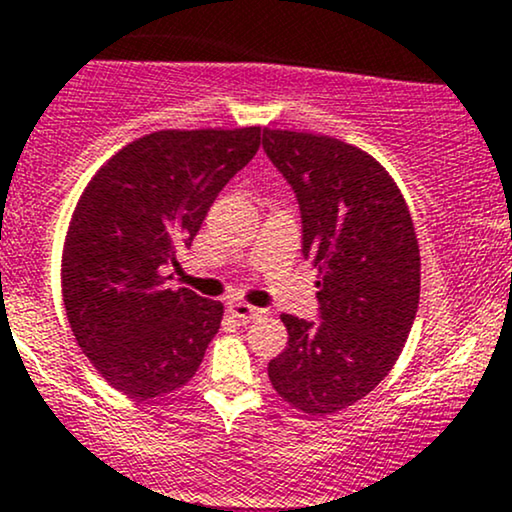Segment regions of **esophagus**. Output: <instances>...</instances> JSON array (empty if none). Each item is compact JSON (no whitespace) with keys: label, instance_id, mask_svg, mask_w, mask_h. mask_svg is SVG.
Wrapping results in <instances>:
<instances>
[{"label":"esophagus","instance_id":"esophagus-1","mask_svg":"<svg viewBox=\"0 0 512 512\" xmlns=\"http://www.w3.org/2000/svg\"><path fill=\"white\" fill-rule=\"evenodd\" d=\"M228 308H231V313L236 315L238 320H245V322H250V320H260V317H264V313H267V310L255 308V305L240 303V301L231 303V305H228Z\"/></svg>","mask_w":512,"mask_h":512}]
</instances>
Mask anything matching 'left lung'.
Returning a JSON list of instances; mask_svg holds the SVG:
<instances>
[{
  "instance_id": "1",
  "label": "left lung",
  "mask_w": 512,
  "mask_h": 512,
  "mask_svg": "<svg viewBox=\"0 0 512 512\" xmlns=\"http://www.w3.org/2000/svg\"><path fill=\"white\" fill-rule=\"evenodd\" d=\"M262 149L296 192L303 257L320 272V322L281 315L289 344L269 361V380L305 414H334L402 354L421 289L414 223L390 173L356 146L264 129Z\"/></svg>"
}]
</instances>
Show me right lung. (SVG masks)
<instances>
[{"label": "right lung", "instance_id": "1", "mask_svg": "<svg viewBox=\"0 0 512 512\" xmlns=\"http://www.w3.org/2000/svg\"><path fill=\"white\" fill-rule=\"evenodd\" d=\"M260 127L163 129L127 144L76 202L62 252V298L88 361L115 390L151 399L197 373L223 305L170 289L226 182L260 149Z\"/></svg>", "mask_w": 512, "mask_h": 512}]
</instances>
